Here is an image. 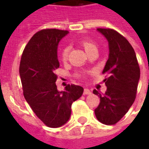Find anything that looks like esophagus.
<instances>
[{"label":"esophagus","instance_id":"1","mask_svg":"<svg viewBox=\"0 0 149 149\" xmlns=\"http://www.w3.org/2000/svg\"><path fill=\"white\" fill-rule=\"evenodd\" d=\"M83 93H84V95H89V94H91V91L88 88H84Z\"/></svg>","mask_w":149,"mask_h":149}]
</instances>
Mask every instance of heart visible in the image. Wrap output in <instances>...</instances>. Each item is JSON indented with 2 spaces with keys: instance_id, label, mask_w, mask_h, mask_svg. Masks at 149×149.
Masks as SVG:
<instances>
[{
  "instance_id": "b5f03b06",
  "label": "heart",
  "mask_w": 149,
  "mask_h": 149,
  "mask_svg": "<svg viewBox=\"0 0 149 149\" xmlns=\"http://www.w3.org/2000/svg\"><path fill=\"white\" fill-rule=\"evenodd\" d=\"M80 44L84 48L85 52H87L88 54L90 53L92 51L97 50V45L93 41L90 40H81ZM69 51H70V49L68 46H66V47H65L64 49H62L61 52V61L63 62L67 61V60L68 58Z\"/></svg>"
}]
</instances>
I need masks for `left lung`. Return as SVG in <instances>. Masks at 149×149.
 <instances>
[{"instance_id": "1", "label": "left lung", "mask_w": 149, "mask_h": 149, "mask_svg": "<svg viewBox=\"0 0 149 149\" xmlns=\"http://www.w3.org/2000/svg\"><path fill=\"white\" fill-rule=\"evenodd\" d=\"M109 41V55L103 70L108 75L104 81L105 93L96 89L93 93L100 102L95 109L97 120L102 124H116L127 113L134 102L140 80V67L132 46L124 36L112 29H97Z\"/></svg>"}]
</instances>
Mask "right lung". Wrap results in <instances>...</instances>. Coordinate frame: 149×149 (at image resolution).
Listing matches in <instances>:
<instances>
[{"mask_svg":"<svg viewBox=\"0 0 149 149\" xmlns=\"http://www.w3.org/2000/svg\"><path fill=\"white\" fill-rule=\"evenodd\" d=\"M67 30L46 29L34 34L25 46L20 63V76L25 100L38 118L48 127L58 128L71 116V106L84 88L68 84L57 90L56 70L60 63L57 45Z\"/></svg>","mask_w":149,"mask_h":149,"instance_id":"1","label":"right lung"}]
</instances>
